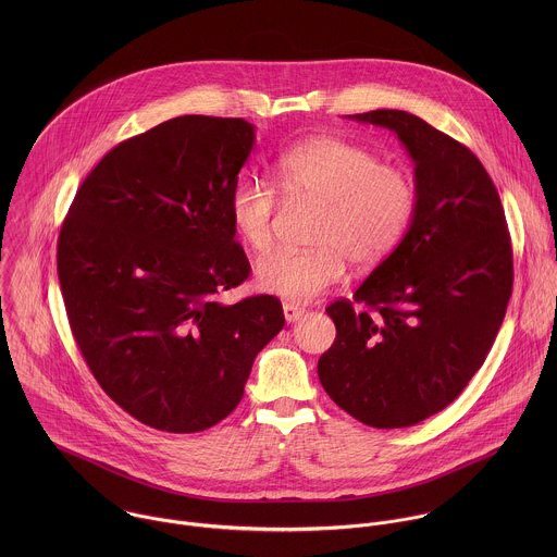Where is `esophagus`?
Segmentation results:
<instances>
[{
	"instance_id": "1",
	"label": "esophagus",
	"mask_w": 557,
	"mask_h": 557,
	"mask_svg": "<svg viewBox=\"0 0 557 557\" xmlns=\"http://www.w3.org/2000/svg\"><path fill=\"white\" fill-rule=\"evenodd\" d=\"M283 313H285V319H287L289 323H294V321H298V319L305 315V309L298 307V305H294V302H285V305H283Z\"/></svg>"
}]
</instances>
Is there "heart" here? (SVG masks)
I'll use <instances>...</instances> for the list:
<instances>
[{
  "mask_svg": "<svg viewBox=\"0 0 557 557\" xmlns=\"http://www.w3.org/2000/svg\"><path fill=\"white\" fill-rule=\"evenodd\" d=\"M276 184L289 201L321 206L313 250H278L257 265L259 289L309 302L336 285L345 261L380 265L405 236L416 210L413 177L397 164L338 137H313L276 160ZM281 210L276 186L261 175L239 177L230 197L232 223L252 252H268Z\"/></svg>",
  "mask_w": 557,
  "mask_h": 557,
  "instance_id": "heart-1",
  "label": "heart"
}]
</instances>
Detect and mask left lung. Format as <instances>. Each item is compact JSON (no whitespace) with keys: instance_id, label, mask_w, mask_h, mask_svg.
Wrapping results in <instances>:
<instances>
[{"instance_id":"1","label":"left lung","mask_w":557,"mask_h":557,"mask_svg":"<svg viewBox=\"0 0 557 557\" xmlns=\"http://www.w3.org/2000/svg\"><path fill=\"white\" fill-rule=\"evenodd\" d=\"M349 117L397 133L413 160L416 210L354 302L325 309L336 338L319 358V382L356 420L403 429L448 407L482 367L512 294V246L497 188L470 148L407 111Z\"/></svg>"}]
</instances>
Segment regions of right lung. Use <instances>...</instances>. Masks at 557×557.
Instances as JSON below:
<instances>
[{
    "label": "right lung",
    "instance_id": "right-lung-1",
    "mask_svg": "<svg viewBox=\"0 0 557 557\" xmlns=\"http://www.w3.org/2000/svg\"><path fill=\"white\" fill-rule=\"evenodd\" d=\"M252 144L242 117H173L100 160L64 219L58 276L73 336L100 388L152 429L227 418L285 325L274 296L219 302L250 274L230 197Z\"/></svg>",
    "mask_w": 557,
    "mask_h": 557
}]
</instances>
